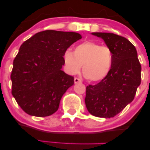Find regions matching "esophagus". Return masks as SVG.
I'll list each match as a JSON object with an SVG mask.
<instances>
[{
  "label": "esophagus",
  "instance_id": "1",
  "mask_svg": "<svg viewBox=\"0 0 150 150\" xmlns=\"http://www.w3.org/2000/svg\"><path fill=\"white\" fill-rule=\"evenodd\" d=\"M74 82H75V83H78V82H82V80L80 78H78V77H75L74 79Z\"/></svg>",
  "mask_w": 150,
  "mask_h": 150
}]
</instances>
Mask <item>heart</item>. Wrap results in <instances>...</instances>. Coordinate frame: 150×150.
I'll return each mask as SVG.
<instances>
[{
  "mask_svg": "<svg viewBox=\"0 0 150 150\" xmlns=\"http://www.w3.org/2000/svg\"><path fill=\"white\" fill-rule=\"evenodd\" d=\"M63 61L69 73H78L82 65L86 78L91 82H98L111 71L113 52L108 46L88 41L77 45L73 52L66 50L63 53Z\"/></svg>",
  "mask_w": 150,
  "mask_h": 150,
  "instance_id": "obj_1",
  "label": "heart"
}]
</instances>
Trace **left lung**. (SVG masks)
<instances>
[{
  "label": "left lung",
  "mask_w": 150,
  "mask_h": 150,
  "mask_svg": "<svg viewBox=\"0 0 150 150\" xmlns=\"http://www.w3.org/2000/svg\"><path fill=\"white\" fill-rule=\"evenodd\" d=\"M112 50L113 64L108 75L95 85L86 87V107L91 114L109 118L134 99L141 82V65L135 47L125 37L113 33L93 32Z\"/></svg>",
  "instance_id": "8db88e82"
}]
</instances>
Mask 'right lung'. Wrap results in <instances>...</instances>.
<instances>
[{
  "mask_svg": "<svg viewBox=\"0 0 150 150\" xmlns=\"http://www.w3.org/2000/svg\"><path fill=\"white\" fill-rule=\"evenodd\" d=\"M80 39L76 32L45 30L22 44L10 78L12 94L25 113L45 117L57 111L62 96L74 84V77L61 70L63 53Z\"/></svg>",
  "mask_w": 150,
  "mask_h": 150,
  "instance_id": "right-lung-1",
  "label": "right lung"
}]
</instances>
